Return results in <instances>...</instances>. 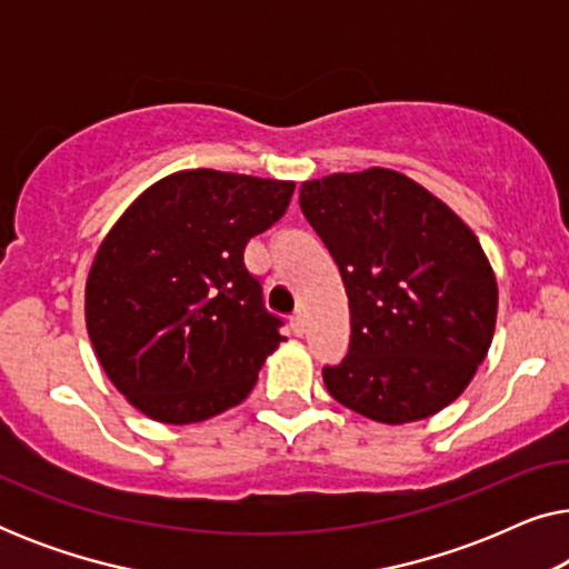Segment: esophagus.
Here are the masks:
<instances>
[{"instance_id":"1","label":"esophagus","mask_w":569,"mask_h":569,"mask_svg":"<svg viewBox=\"0 0 569 569\" xmlns=\"http://www.w3.org/2000/svg\"><path fill=\"white\" fill-rule=\"evenodd\" d=\"M290 329H292L295 337H302V333H306L308 321H306V313H302V310H295V313H292V318H290Z\"/></svg>"}]
</instances>
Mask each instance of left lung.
<instances>
[{
    "instance_id": "1",
    "label": "left lung",
    "mask_w": 569,
    "mask_h": 569,
    "mask_svg": "<svg viewBox=\"0 0 569 569\" xmlns=\"http://www.w3.org/2000/svg\"><path fill=\"white\" fill-rule=\"evenodd\" d=\"M300 209L337 261L349 352L326 365L329 393L386 425L438 415L487 357L497 282L453 209L386 168L300 186Z\"/></svg>"
}]
</instances>
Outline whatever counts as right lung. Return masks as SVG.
I'll list each match as a JSON object with an SVG mask.
<instances>
[{"label":"right lung","mask_w":569,"mask_h":569,"mask_svg":"<svg viewBox=\"0 0 569 569\" xmlns=\"http://www.w3.org/2000/svg\"><path fill=\"white\" fill-rule=\"evenodd\" d=\"M292 191V181L181 170L113 224L88 274L84 321L131 407L191 425L251 393L284 337L243 251L287 212Z\"/></svg>","instance_id":"obj_1"}]
</instances>
